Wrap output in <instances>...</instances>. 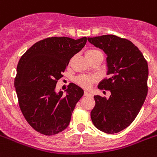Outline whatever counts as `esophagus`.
Listing matches in <instances>:
<instances>
[{
	"instance_id": "1",
	"label": "esophagus",
	"mask_w": 157,
	"mask_h": 157,
	"mask_svg": "<svg viewBox=\"0 0 157 157\" xmlns=\"http://www.w3.org/2000/svg\"><path fill=\"white\" fill-rule=\"evenodd\" d=\"M84 94H85V96H93V94H92L91 92L88 91V90H85Z\"/></svg>"
}]
</instances>
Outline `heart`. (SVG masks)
I'll list each match as a JSON object with an SVG mask.
<instances>
[{
	"label": "heart",
	"instance_id": "1",
	"mask_svg": "<svg viewBox=\"0 0 157 157\" xmlns=\"http://www.w3.org/2000/svg\"><path fill=\"white\" fill-rule=\"evenodd\" d=\"M98 54H101V52L100 51H98V50L90 49L86 52V57H91ZM94 81H95L94 77L85 76V75H82V76H78L77 79H76V82L78 83L81 86L85 88H90L92 85V84L94 83Z\"/></svg>",
	"mask_w": 157,
	"mask_h": 157
}]
</instances>
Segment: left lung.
Instances as JSON below:
<instances>
[{
    "label": "left lung",
    "instance_id": "1",
    "mask_svg": "<svg viewBox=\"0 0 157 157\" xmlns=\"http://www.w3.org/2000/svg\"><path fill=\"white\" fill-rule=\"evenodd\" d=\"M88 41L107 56L109 77L99 83L98 89L111 93L108 99L94 96L92 122L105 133H118L131 125L144 102L147 94V63L142 52L128 39L106 34L88 38Z\"/></svg>",
    "mask_w": 157,
    "mask_h": 157
}]
</instances>
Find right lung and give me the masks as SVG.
<instances>
[{"label":"right lung","instance_id":"obj_1","mask_svg":"<svg viewBox=\"0 0 157 157\" xmlns=\"http://www.w3.org/2000/svg\"><path fill=\"white\" fill-rule=\"evenodd\" d=\"M87 38L50 37L37 42L21 57L14 80L19 107L27 123L36 132L56 135L68 126L72 111L84 94L70 83L66 90L56 92L70 59L85 47Z\"/></svg>","mask_w":157,"mask_h":157}]
</instances>
